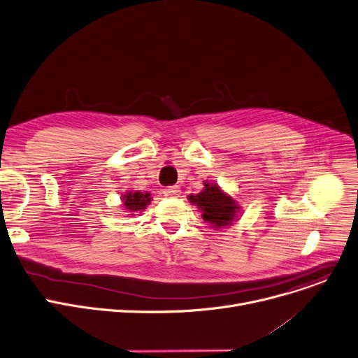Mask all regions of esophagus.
Returning a JSON list of instances; mask_svg holds the SVG:
<instances>
[{"label":"esophagus","instance_id":"obj_1","mask_svg":"<svg viewBox=\"0 0 358 358\" xmlns=\"http://www.w3.org/2000/svg\"><path fill=\"white\" fill-rule=\"evenodd\" d=\"M164 194L168 197H178L180 194L179 186H168L164 189Z\"/></svg>","mask_w":358,"mask_h":358}]
</instances>
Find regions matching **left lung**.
I'll use <instances>...</instances> for the list:
<instances>
[{
  "label": "left lung",
  "mask_w": 358,
  "mask_h": 358,
  "mask_svg": "<svg viewBox=\"0 0 358 358\" xmlns=\"http://www.w3.org/2000/svg\"><path fill=\"white\" fill-rule=\"evenodd\" d=\"M187 199L202 212L203 220L216 229L231 224L241 210L233 197L215 183L205 182V189L197 194H189Z\"/></svg>",
  "instance_id": "1"
}]
</instances>
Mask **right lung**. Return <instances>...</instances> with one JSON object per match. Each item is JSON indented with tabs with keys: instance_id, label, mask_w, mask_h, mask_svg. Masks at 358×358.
Returning <instances> with one entry per match:
<instances>
[{
	"instance_id": "right-lung-1",
	"label": "right lung",
	"mask_w": 358,
	"mask_h": 358,
	"mask_svg": "<svg viewBox=\"0 0 358 358\" xmlns=\"http://www.w3.org/2000/svg\"><path fill=\"white\" fill-rule=\"evenodd\" d=\"M152 201L150 193L145 192H125L122 196V205H124V210H128L129 213L134 212H142Z\"/></svg>"
}]
</instances>
